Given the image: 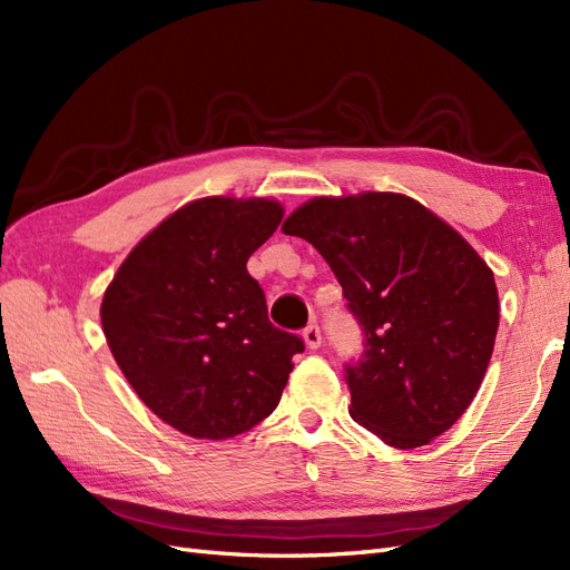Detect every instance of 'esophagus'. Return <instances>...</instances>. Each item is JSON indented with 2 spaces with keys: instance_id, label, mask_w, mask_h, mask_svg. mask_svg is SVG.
I'll return each mask as SVG.
<instances>
[{
  "instance_id": "1",
  "label": "esophagus",
  "mask_w": 570,
  "mask_h": 570,
  "mask_svg": "<svg viewBox=\"0 0 570 570\" xmlns=\"http://www.w3.org/2000/svg\"><path fill=\"white\" fill-rule=\"evenodd\" d=\"M321 327H318V323H308L306 327H304V342H306V347L308 350H318L321 347Z\"/></svg>"
}]
</instances>
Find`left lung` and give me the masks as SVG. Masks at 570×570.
Wrapping results in <instances>:
<instances>
[{
	"instance_id": "1",
	"label": "left lung",
	"mask_w": 570,
	"mask_h": 570,
	"mask_svg": "<svg viewBox=\"0 0 570 570\" xmlns=\"http://www.w3.org/2000/svg\"><path fill=\"white\" fill-rule=\"evenodd\" d=\"M342 285L364 352L344 364L350 416L396 450L450 430L485 377L499 325L494 275L465 239L404 195L318 197L283 223Z\"/></svg>"
}]
</instances>
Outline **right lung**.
Masks as SVG:
<instances>
[{
  "mask_svg": "<svg viewBox=\"0 0 570 570\" xmlns=\"http://www.w3.org/2000/svg\"><path fill=\"white\" fill-rule=\"evenodd\" d=\"M283 220L271 199L206 197L137 245L105 292L101 327L137 396L199 440L245 433L278 406L304 340L268 321L247 258Z\"/></svg>",
  "mask_w": 570,
  "mask_h": 570,
  "instance_id": "obj_1",
  "label": "right lung"
}]
</instances>
